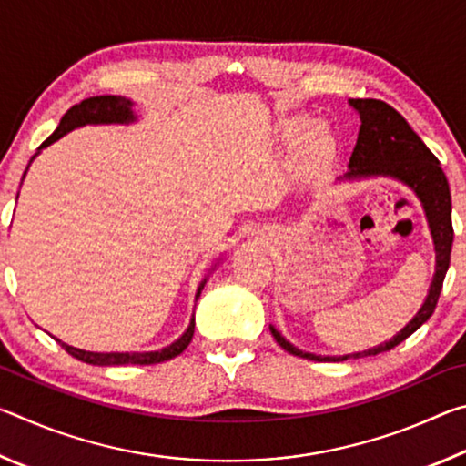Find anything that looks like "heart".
<instances>
[{"instance_id": "1", "label": "heart", "mask_w": 466, "mask_h": 466, "mask_svg": "<svg viewBox=\"0 0 466 466\" xmlns=\"http://www.w3.org/2000/svg\"><path fill=\"white\" fill-rule=\"evenodd\" d=\"M304 127L302 119H288L281 123V137L294 139ZM300 134V133H299ZM337 154V139L325 123H310L296 139L294 162L302 170H317L333 160Z\"/></svg>"}]
</instances>
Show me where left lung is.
<instances>
[{"label": "left lung", "mask_w": 466, "mask_h": 466, "mask_svg": "<svg viewBox=\"0 0 466 466\" xmlns=\"http://www.w3.org/2000/svg\"><path fill=\"white\" fill-rule=\"evenodd\" d=\"M351 106L360 113V133L358 144L353 147L350 157V172L345 178H364V177H392L403 180L420 197L428 216L430 230L436 244V275L430 286V294L425 298L420 312L409 325L399 330L390 341H386L372 350L351 353L343 358H322L314 353L299 351L298 347L288 343L278 330L271 327V335L275 337L283 350L294 353L298 358L314 360V361H343L347 358H364L378 356V353L390 351L392 347L403 343L409 335H413L425 320H428L433 310H436L441 283H444L448 265H451V250H452V203H451V187L444 170L440 168V160L433 156L428 146L423 144L420 136L411 129L403 115L397 113L390 105L376 98H356L351 100Z\"/></svg>", "instance_id": "8db88e82"}]
</instances>
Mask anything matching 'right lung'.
Wrapping results in <instances>:
<instances>
[{
  "label": "right lung",
  "mask_w": 466,
  "mask_h": 466,
  "mask_svg": "<svg viewBox=\"0 0 466 466\" xmlns=\"http://www.w3.org/2000/svg\"><path fill=\"white\" fill-rule=\"evenodd\" d=\"M136 119L131 110V100L123 98V96H92L82 100L80 105H74L72 108L63 115V119L59 123V127L55 129L49 137H46L41 147L51 146L53 141H57L59 137L66 136L67 131H72L76 127H82V125L88 123H129ZM205 286V279L201 281L199 289H197L195 299L201 296V289ZM195 333V319H191V325L183 333V337L178 339L168 347H164L160 351H146V353H94V351H84L77 350V347L61 343L63 350H66L69 356H74L76 360L86 361V364L92 366H125V364H133V366H149V364H160V361H168L172 358H177L178 353H183L187 350V345L191 343Z\"/></svg>",
  "instance_id": "obj_1"
}]
</instances>
